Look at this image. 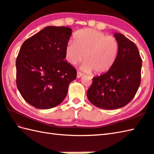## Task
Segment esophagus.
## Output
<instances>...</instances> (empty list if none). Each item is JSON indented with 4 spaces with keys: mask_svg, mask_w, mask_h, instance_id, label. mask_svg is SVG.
<instances>
[{
    "mask_svg": "<svg viewBox=\"0 0 154 154\" xmlns=\"http://www.w3.org/2000/svg\"><path fill=\"white\" fill-rule=\"evenodd\" d=\"M83 73H80V72H77V78H81V77H83Z\"/></svg>",
    "mask_w": 154,
    "mask_h": 154,
    "instance_id": "esophagus-1",
    "label": "esophagus"
}]
</instances>
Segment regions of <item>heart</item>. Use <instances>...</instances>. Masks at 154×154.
Masks as SVG:
<instances>
[{
	"label": "heart",
	"mask_w": 154,
	"mask_h": 154,
	"mask_svg": "<svg viewBox=\"0 0 154 154\" xmlns=\"http://www.w3.org/2000/svg\"><path fill=\"white\" fill-rule=\"evenodd\" d=\"M119 50L117 40L103 32L87 28L75 34L74 42L65 48V57L71 65H77L84 58L81 70L90 73H104L112 66Z\"/></svg>",
	"instance_id": "1"
}]
</instances>
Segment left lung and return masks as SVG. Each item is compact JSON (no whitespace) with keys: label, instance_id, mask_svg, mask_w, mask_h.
Returning a JSON list of instances; mask_svg holds the SVG:
<instances>
[{"label":"left lung","instance_id":"obj_1","mask_svg":"<svg viewBox=\"0 0 154 154\" xmlns=\"http://www.w3.org/2000/svg\"><path fill=\"white\" fill-rule=\"evenodd\" d=\"M119 44L116 61L106 73L93 78L87 97L93 105L113 110L131 101L141 82L142 61L133 42L122 34L114 33Z\"/></svg>","mask_w":154,"mask_h":154}]
</instances>
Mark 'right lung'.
Here are the masks:
<instances>
[{"label": "right lung", "instance_id": "1", "mask_svg": "<svg viewBox=\"0 0 154 154\" xmlns=\"http://www.w3.org/2000/svg\"><path fill=\"white\" fill-rule=\"evenodd\" d=\"M72 34L65 26H47L22 44L16 58V85L26 102L39 109L61 104L77 71L64 60Z\"/></svg>", "mask_w": 154, "mask_h": 154}]
</instances>
